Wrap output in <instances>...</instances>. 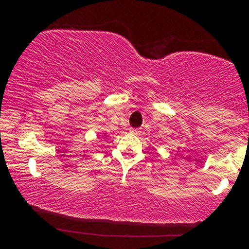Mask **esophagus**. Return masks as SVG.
Wrapping results in <instances>:
<instances>
[{
  "label": "esophagus",
  "mask_w": 249,
  "mask_h": 249,
  "mask_svg": "<svg viewBox=\"0 0 249 249\" xmlns=\"http://www.w3.org/2000/svg\"><path fill=\"white\" fill-rule=\"evenodd\" d=\"M130 132H131V133H134V134H138L139 132H141V130H139V128H133V127H131V128H130Z\"/></svg>",
  "instance_id": "esophagus-1"
}]
</instances>
